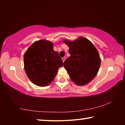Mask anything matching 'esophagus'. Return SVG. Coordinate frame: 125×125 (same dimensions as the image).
<instances>
[{
	"label": "esophagus",
	"mask_w": 125,
	"mask_h": 125,
	"mask_svg": "<svg viewBox=\"0 0 125 125\" xmlns=\"http://www.w3.org/2000/svg\"><path fill=\"white\" fill-rule=\"evenodd\" d=\"M62 59V60H63V62H64V61L65 60V57H63Z\"/></svg>",
	"instance_id": "1"
}]
</instances>
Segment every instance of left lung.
<instances>
[{"instance_id": "1", "label": "left lung", "mask_w": 125, "mask_h": 125, "mask_svg": "<svg viewBox=\"0 0 125 125\" xmlns=\"http://www.w3.org/2000/svg\"><path fill=\"white\" fill-rule=\"evenodd\" d=\"M63 42L69 47L71 56L65 60L64 67L71 80L78 85L89 83L97 74L100 66V56L96 48L84 37L72 42Z\"/></svg>"}]
</instances>
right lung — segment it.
Segmentation results:
<instances>
[{
	"instance_id": "obj_1",
	"label": "right lung",
	"mask_w": 125,
	"mask_h": 125,
	"mask_svg": "<svg viewBox=\"0 0 125 125\" xmlns=\"http://www.w3.org/2000/svg\"><path fill=\"white\" fill-rule=\"evenodd\" d=\"M53 47L52 42L40 40L35 42L24 54L25 72L30 80L38 86H45L51 83L59 68L63 65L58 53Z\"/></svg>"
}]
</instances>
